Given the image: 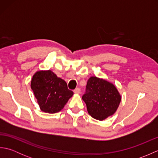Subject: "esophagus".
Returning a JSON list of instances; mask_svg holds the SVG:
<instances>
[{"mask_svg":"<svg viewBox=\"0 0 158 158\" xmlns=\"http://www.w3.org/2000/svg\"><path fill=\"white\" fill-rule=\"evenodd\" d=\"M74 93H75V94H78L81 93V89H80V88H76L75 90H74Z\"/></svg>","mask_w":158,"mask_h":158,"instance_id":"34e87169","label":"esophagus"}]
</instances>
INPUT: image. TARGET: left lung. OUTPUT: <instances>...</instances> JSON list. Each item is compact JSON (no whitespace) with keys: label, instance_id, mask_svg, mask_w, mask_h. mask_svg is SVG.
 Listing matches in <instances>:
<instances>
[{"label":"left lung","instance_id":"left-lung-1","mask_svg":"<svg viewBox=\"0 0 158 158\" xmlns=\"http://www.w3.org/2000/svg\"><path fill=\"white\" fill-rule=\"evenodd\" d=\"M82 99L88 112L93 118L102 121L113 115L119 105L122 97L113 83L96 77H91L86 85Z\"/></svg>","mask_w":158,"mask_h":158}]
</instances>
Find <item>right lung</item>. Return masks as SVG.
I'll list each match as a JSON object with an SVG mask.
<instances>
[{
    "label": "right lung",
    "instance_id": "right-lung-1",
    "mask_svg": "<svg viewBox=\"0 0 158 158\" xmlns=\"http://www.w3.org/2000/svg\"><path fill=\"white\" fill-rule=\"evenodd\" d=\"M31 89L43 112L60 111L73 95L64 80L57 77L52 70H39L32 77Z\"/></svg>",
    "mask_w": 158,
    "mask_h": 158
}]
</instances>
